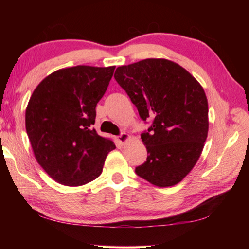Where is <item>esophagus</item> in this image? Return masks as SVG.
<instances>
[{
    "mask_svg": "<svg viewBox=\"0 0 249 249\" xmlns=\"http://www.w3.org/2000/svg\"><path fill=\"white\" fill-rule=\"evenodd\" d=\"M128 140H129V135L126 133H121L119 136H117V141L120 142V144H125Z\"/></svg>",
    "mask_w": 249,
    "mask_h": 249,
    "instance_id": "esophagus-1",
    "label": "esophagus"
}]
</instances>
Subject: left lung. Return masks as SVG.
<instances>
[{
	"instance_id": "left-lung-1",
	"label": "left lung",
	"mask_w": 249,
	"mask_h": 249,
	"mask_svg": "<svg viewBox=\"0 0 249 249\" xmlns=\"http://www.w3.org/2000/svg\"><path fill=\"white\" fill-rule=\"evenodd\" d=\"M114 78L149 127L141 134L147 159L135 172L157 187L180 182L199 159L208 137L203 88L167 59H145L116 69Z\"/></svg>"
}]
</instances>
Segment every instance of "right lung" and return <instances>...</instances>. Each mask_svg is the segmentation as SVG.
Here are the masks:
<instances>
[{
  "label": "right lung",
  "mask_w": 249,
  "mask_h": 249,
  "mask_svg": "<svg viewBox=\"0 0 249 249\" xmlns=\"http://www.w3.org/2000/svg\"><path fill=\"white\" fill-rule=\"evenodd\" d=\"M115 67L75 66L41 81L25 114L27 136L43 169L57 182L78 187L98 178L114 142L96 133L95 107Z\"/></svg>",
  "instance_id": "obj_1"
}]
</instances>
